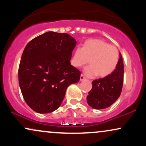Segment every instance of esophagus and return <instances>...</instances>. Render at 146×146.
Listing matches in <instances>:
<instances>
[{
	"label": "esophagus",
	"instance_id": "1",
	"mask_svg": "<svg viewBox=\"0 0 146 146\" xmlns=\"http://www.w3.org/2000/svg\"><path fill=\"white\" fill-rule=\"evenodd\" d=\"M86 80V78H85V77L82 74L81 75H80V81H83V80Z\"/></svg>",
	"mask_w": 146,
	"mask_h": 146
}]
</instances>
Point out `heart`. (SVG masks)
Here are the masks:
<instances>
[{"mask_svg": "<svg viewBox=\"0 0 146 146\" xmlns=\"http://www.w3.org/2000/svg\"><path fill=\"white\" fill-rule=\"evenodd\" d=\"M91 64L84 69L89 77L98 75L106 78L113 73L119 62V51L113 45L100 39H90L81 48L75 50L71 62L75 67H81L89 62Z\"/></svg>", "mask_w": 146, "mask_h": 146, "instance_id": "1", "label": "heart"}]
</instances>
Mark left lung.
<instances>
[{
  "label": "left lung",
  "instance_id": "left-lung-1",
  "mask_svg": "<svg viewBox=\"0 0 146 146\" xmlns=\"http://www.w3.org/2000/svg\"><path fill=\"white\" fill-rule=\"evenodd\" d=\"M123 82V63L121 55L116 69L112 74L92 82L93 87L88 92V104L95 109H104L115 103L120 96Z\"/></svg>",
  "mask_w": 146,
  "mask_h": 146
}]
</instances>
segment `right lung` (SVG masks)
<instances>
[{"instance_id": "right-lung-1", "label": "right lung", "mask_w": 146, "mask_h": 146, "mask_svg": "<svg viewBox=\"0 0 146 146\" xmlns=\"http://www.w3.org/2000/svg\"><path fill=\"white\" fill-rule=\"evenodd\" d=\"M76 41L68 33L48 31L33 38L22 55L18 80L25 101L38 113L59 108L70 84L80 72L71 64Z\"/></svg>"}]
</instances>
